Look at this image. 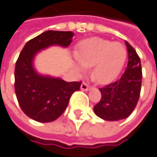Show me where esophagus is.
Returning a JSON list of instances; mask_svg holds the SVG:
<instances>
[{
	"label": "esophagus",
	"instance_id": "1",
	"mask_svg": "<svg viewBox=\"0 0 157 157\" xmlns=\"http://www.w3.org/2000/svg\"><path fill=\"white\" fill-rule=\"evenodd\" d=\"M90 86L87 84V83H86V82H83L82 84H81V89L82 90H85V91H87V90H89L90 89Z\"/></svg>",
	"mask_w": 157,
	"mask_h": 157
}]
</instances>
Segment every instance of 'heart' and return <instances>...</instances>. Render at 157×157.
<instances>
[{
    "label": "heart",
    "mask_w": 157,
    "mask_h": 157,
    "mask_svg": "<svg viewBox=\"0 0 157 157\" xmlns=\"http://www.w3.org/2000/svg\"><path fill=\"white\" fill-rule=\"evenodd\" d=\"M77 57L86 69L95 66L92 72L95 80L106 83L120 73L127 57V51L121 43L91 38L79 44Z\"/></svg>",
    "instance_id": "1"
}]
</instances>
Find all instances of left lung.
Returning a JSON list of instances; mask_svg holds the SVG:
<instances>
[{
    "label": "left lung",
    "mask_w": 157,
    "mask_h": 157,
    "mask_svg": "<svg viewBox=\"0 0 157 157\" xmlns=\"http://www.w3.org/2000/svg\"><path fill=\"white\" fill-rule=\"evenodd\" d=\"M128 50V65L116 81L99 88L102 97L94 106L98 117L105 121L128 118L138 104L142 83V68L136 50L125 41Z\"/></svg>",
    "instance_id": "1"
}]
</instances>
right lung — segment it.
I'll list each match as a JSON object with an SVG mask.
<instances>
[{
    "label": "right lung",
    "mask_w": 157,
    "mask_h": 157,
    "mask_svg": "<svg viewBox=\"0 0 157 157\" xmlns=\"http://www.w3.org/2000/svg\"><path fill=\"white\" fill-rule=\"evenodd\" d=\"M73 36L71 31H45L29 40L17 58L14 83L17 102L24 113L36 121L50 122L60 117L71 95L79 90L81 81L67 82L40 76L32 66L34 56L38 51L53 44L67 47Z\"/></svg>",
    "instance_id": "add662e5"
}]
</instances>
